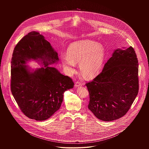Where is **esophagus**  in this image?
I'll return each instance as SVG.
<instances>
[{"mask_svg":"<svg viewBox=\"0 0 149 149\" xmlns=\"http://www.w3.org/2000/svg\"><path fill=\"white\" fill-rule=\"evenodd\" d=\"M82 85V83L80 81H77L75 83V87H78V86H81Z\"/></svg>","mask_w":149,"mask_h":149,"instance_id":"34e87169","label":"esophagus"}]
</instances>
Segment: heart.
Masks as SVG:
<instances>
[{
  "label": "heart",
  "mask_w": 149,
  "mask_h": 149,
  "mask_svg": "<svg viewBox=\"0 0 149 149\" xmlns=\"http://www.w3.org/2000/svg\"><path fill=\"white\" fill-rule=\"evenodd\" d=\"M68 55L61 57V62L70 74L75 71L77 63H79L81 73L88 79L99 74L102 68L105 50L103 46L95 41L85 40L71 43L67 50Z\"/></svg>",
  "instance_id": "b5f03b06"
}]
</instances>
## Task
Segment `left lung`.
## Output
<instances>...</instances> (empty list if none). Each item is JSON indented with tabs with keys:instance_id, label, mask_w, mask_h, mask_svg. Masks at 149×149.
Instances as JSON below:
<instances>
[{
	"instance_id": "8db88e82",
	"label": "left lung",
	"mask_w": 149,
	"mask_h": 149,
	"mask_svg": "<svg viewBox=\"0 0 149 149\" xmlns=\"http://www.w3.org/2000/svg\"><path fill=\"white\" fill-rule=\"evenodd\" d=\"M138 65L132 47L116 49L102 71L85 84L89 93L88 108L97 118L111 121L127 112L139 92Z\"/></svg>"
}]
</instances>
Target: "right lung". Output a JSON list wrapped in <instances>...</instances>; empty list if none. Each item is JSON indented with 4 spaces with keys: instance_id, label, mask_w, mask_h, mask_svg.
I'll return each mask as SVG.
<instances>
[{
    "instance_id": "obj_1",
    "label": "right lung",
    "mask_w": 149,
    "mask_h": 149,
    "mask_svg": "<svg viewBox=\"0 0 149 149\" xmlns=\"http://www.w3.org/2000/svg\"><path fill=\"white\" fill-rule=\"evenodd\" d=\"M31 59L44 66L31 71ZM58 61V54L39 32L24 36L14 48L11 61L10 88L22 112L31 119H49L60 108L66 91L73 88L70 77L49 65Z\"/></svg>"
}]
</instances>
